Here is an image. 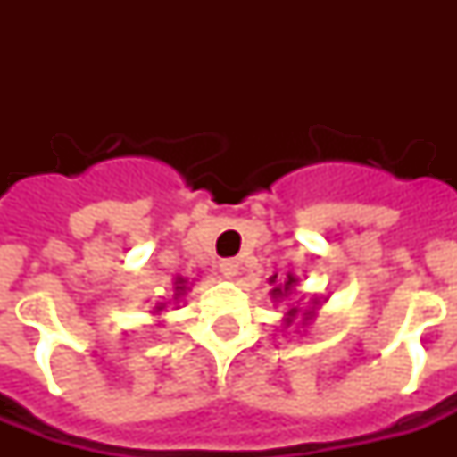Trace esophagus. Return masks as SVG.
I'll return each mask as SVG.
<instances>
[{"instance_id": "1", "label": "esophagus", "mask_w": 457, "mask_h": 457, "mask_svg": "<svg viewBox=\"0 0 457 457\" xmlns=\"http://www.w3.org/2000/svg\"><path fill=\"white\" fill-rule=\"evenodd\" d=\"M220 272L225 278H235L237 272H239V261L237 258H225V261H220Z\"/></svg>"}]
</instances>
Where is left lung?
Instances as JSON below:
<instances>
[{
	"label": "left lung",
	"mask_w": 457,
	"mask_h": 457,
	"mask_svg": "<svg viewBox=\"0 0 457 457\" xmlns=\"http://www.w3.org/2000/svg\"><path fill=\"white\" fill-rule=\"evenodd\" d=\"M275 279H278V275H275V278H270V285H275ZM294 282H296V279L287 278L285 285H279V287H275V289H272V296H282V294H287L294 287ZM308 312H311V311H308ZM308 312H305V315H308ZM287 315H289V318H294V315H296V308H289V312H287Z\"/></svg>",
	"instance_id": "left-lung-1"
}]
</instances>
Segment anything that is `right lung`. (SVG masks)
I'll return each instance as SVG.
<instances>
[{
	"mask_svg": "<svg viewBox=\"0 0 457 457\" xmlns=\"http://www.w3.org/2000/svg\"><path fill=\"white\" fill-rule=\"evenodd\" d=\"M185 279H175V292H182V289H185Z\"/></svg>",
	"mask_w": 457,
	"mask_h": 457,
	"instance_id": "add662e5",
	"label": "right lung"
}]
</instances>
